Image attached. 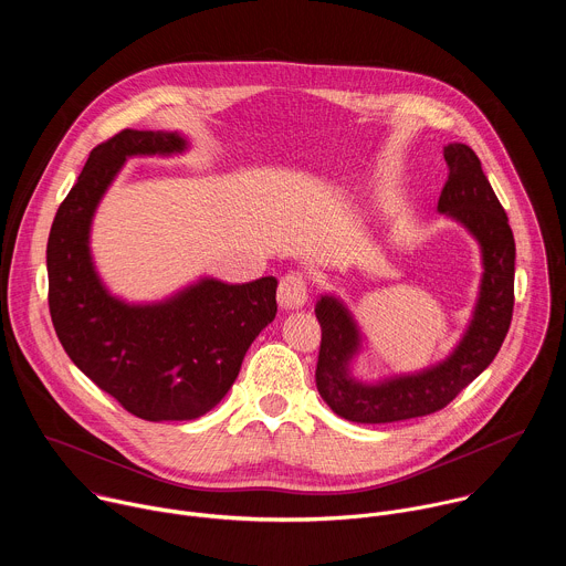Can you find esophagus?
Here are the masks:
<instances>
[{
	"label": "esophagus",
	"mask_w": 566,
	"mask_h": 566,
	"mask_svg": "<svg viewBox=\"0 0 566 566\" xmlns=\"http://www.w3.org/2000/svg\"><path fill=\"white\" fill-rule=\"evenodd\" d=\"M277 300L284 308L304 306V302L308 300V289H306V280L300 271H291L280 280Z\"/></svg>",
	"instance_id": "1"
}]
</instances>
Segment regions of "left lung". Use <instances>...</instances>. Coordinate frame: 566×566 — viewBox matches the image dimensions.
Instances as JSON below:
<instances>
[{
	"label": "left lung",
	"instance_id": "8db88e82",
	"mask_svg": "<svg viewBox=\"0 0 566 566\" xmlns=\"http://www.w3.org/2000/svg\"><path fill=\"white\" fill-rule=\"evenodd\" d=\"M443 158L448 181L439 197V212L461 221L476 237L483 255L472 322L452 356L437 367L380 385H363L349 376V360L360 343L356 322L336 297H319L315 317L322 338L315 385L327 406L347 421L394 423L443 410L493 363L509 334L515 304V239L509 217L468 145L450 143L443 147Z\"/></svg>",
	"mask_w": 566,
	"mask_h": 566
}]
</instances>
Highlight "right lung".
Instances as JSON below:
<instances>
[{"label": "right lung", "instance_id": "right-lung-1", "mask_svg": "<svg viewBox=\"0 0 566 566\" xmlns=\"http://www.w3.org/2000/svg\"><path fill=\"white\" fill-rule=\"evenodd\" d=\"M175 132L123 129L96 145L60 203L46 244L55 334L103 391L145 421L206 415L277 313L275 277L247 284L201 280L168 302L134 306L107 293L90 255V226L107 186L134 154L181 151Z\"/></svg>", "mask_w": 566, "mask_h": 566}]
</instances>
